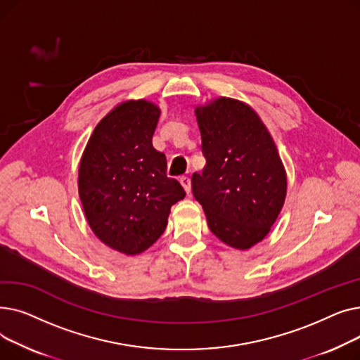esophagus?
<instances>
[{
    "instance_id": "obj_1",
    "label": "esophagus",
    "mask_w": 360,
    "mask_h": 360,
    "mask_svg": "<svg viewBox=\"0 0 360 360\" xmlns=\"http://www.w3.org/2000/svg\"><path fill=\"white\" fill-rule=\"evenodd\" d=\"M179 182H181V185L184 186V190L186 191V194H190V193H191V179L184 175V176L179 178Z\"/></svg>"
}]
</instances>
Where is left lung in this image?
Masks as SVG:
<instances>
[{"instance_id": "left-lung-1", "label": "left lung", "mask_w": 360, "mask_h": 360, "mask_svg": "<svg viewBox=\"0 0 360 360\" xmlns=\"http://www.w3.org/2000/svg\"><path fill=\"white\" fill-rule=\"evenodd\" d=\"M205 166L191 178L210 231L235 250L266 238L285 204L288 176L274 140L245 102L195 106Z\"/></svg>"}]
</instances>
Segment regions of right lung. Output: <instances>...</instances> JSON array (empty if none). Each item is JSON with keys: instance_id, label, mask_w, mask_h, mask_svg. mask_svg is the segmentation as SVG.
<instances>
[{"instance_id": "add662e5", "label": "right lung", "mask_w": 360, "mask_h": 360, "mask_svg": "<svg viewBox=\"0 0 360 360\" xmlns=\"http://www.w3.org/2000/svg\"><path fill=\"white\" fill-rule=\"evenodd\" d=\"M160 108L146 99L117 105L93 129L79 166L87 223L109 248L139 255L165 232L170 207L185 197L151 143Z\"/></svg>"}]
</instances>
